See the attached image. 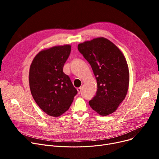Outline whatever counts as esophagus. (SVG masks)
Wrapping results in <instances>:
<instances>
[{
  "instance_id": "34e87169",
  "label": "esophagus",
  "mask_w": 159,
  "mask_h": 159,
  "mask_svg": "<svg viewBox=\"0 0 159 159\" xmlns=\"http://www.w3.org/2000/svg\"><path fill=\"white\" fill-rule=\"evenodd\" d=\"M77 89V91H78V93H79V94H80V92H81L82 88H81V87H80V88H78Z\"/></svg>"
}]
</instances>
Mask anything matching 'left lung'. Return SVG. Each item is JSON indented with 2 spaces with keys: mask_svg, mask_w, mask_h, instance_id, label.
Returning a JSON list of instances; mask_svg holds the SVG:
<instances>
[{
  "mask_svg": "<svg viewBox=\"0 0 159 159\" xmlns=\"http://www.w3.org/2000/svg\"><path fill=\"white\" fill-rule=\"evenodd\" d=\"M78 49L91 66L97 83L95 97L89 101L101 116L115 112L128 93L129 72L120 49L104 37L79 44Z\"/></svg>",
  "mask_w": 159,
  "mask_h": 159,
  "instance_id": "1",
  "label": "left lung"
}]
</instances>
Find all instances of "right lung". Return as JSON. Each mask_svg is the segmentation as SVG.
I'll use <instances>...</instances> for the list:
<instances>
[{
    "instance_id": "obj_1",
    "label": "right lung",
    "mask_w": 159,
    "mask_h": 159,
    "mask_svg": "<svg viewBox=\"0 0 159 159\" xmlns=\"http://www.w3.org/2000/svg\"><path fill=\"white\" fill-rule=\"evenodd\" d=\"M71 45L55 46L39 52L30 65L29 84L33 98L47 115L58 117L68 111L77 93L63 66Z\"/></svg>"
}]
</instances>
